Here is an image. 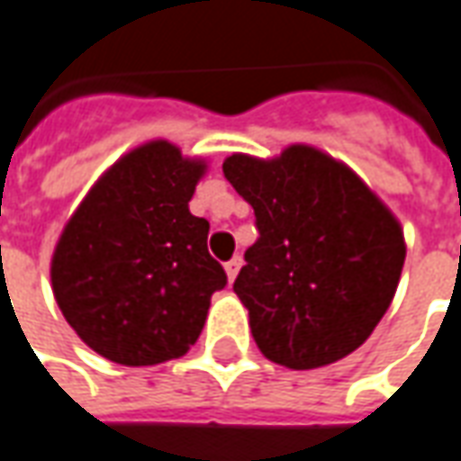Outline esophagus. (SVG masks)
I'll use <instances>...</instances> for the list:
<instances>
[{
  "label": "esophagus",
  "instance_id": "1",
  "mask_svg": "<svg viewBox=\"0 0 461 461\" xmlns=\"http://www.w3.org/2000/svg\"><path fill=\"white\" fill-rule=\"evenodd\" d=\"M240 267H243V258L240 256H233L228 264H225V274H228V279L233 281L238 276V271H240Z\"/></svg>",
  "mask_w": 461,
  "mask_h": 461
}]
</instances>
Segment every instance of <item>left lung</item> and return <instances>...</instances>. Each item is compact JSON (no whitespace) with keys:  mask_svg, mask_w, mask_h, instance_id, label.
I'll return each instance as SVG.
<instances>
[{"mask_svg":"<svg viewBox=\"0 0 461 461\" xmlns=\"http://www.w3.org/2000/svg\"><path fill=\"white\" fill-rule=\"evenodd\" d=\"M223 175L258 228L233 284L258 350L294 370L357 350L401 279L406 243L393 212L350 167L307 144L274 159L230 154Z\"/></svg>","mask_w":461,"mask_h":461,"instance_id":"obj_1","label":"left lung"}]
</instances>
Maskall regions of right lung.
<instances>
[{"label": "right lung", "instance_id": "obj_1", "mask_svg": "<svg viewBox=\"0 0 461 461\" xmlns=\"http://www.w3.org/2000/svg\"><path fill=\"white\" fill-rule=\"evenodd\" d=\"M203 159L147 141L83 197L50 264L52 294L91 350L119 366H157L193 348L210 296L228 284L208 253L210 223L190 212Z\"/></svg>", "mask_w": 461, "mask_h": 461}]
</instances>
